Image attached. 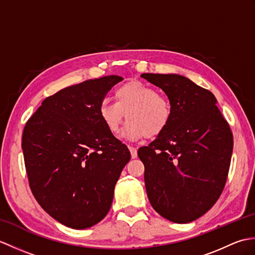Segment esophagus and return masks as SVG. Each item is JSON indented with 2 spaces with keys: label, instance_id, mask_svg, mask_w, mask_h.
Returning a JSON list of instances; mask_svg holds the SVG:
<instances>
[{
  "label": "esophagus",
  "instance_id": "34e87169",
  "mask_svg": "<svg viewBox=\"0 0 255 255\" xmlns=\"http://www.w3.org/2000/svg\"><path fill=\"white\" fill-rule=\"evenodd\" d=\"M129 151H130V154H131V158L132 159H136L137 158V149L134 147H131V145H129Z\"/></svg>",
  "mask_w": 255,
  "mask_h": 255
}]
</instances>
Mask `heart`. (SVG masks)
<instances>
[{
  "mask_svg": "<svg viewBox=\"0 0 255 255\" xmlns=\"http://www.w3.org/2000/svg\"><path fill=\"white\" fill-rule=\"evenodd\" d=\"M126 114L128 121L122 137L129 141L158 136L171 121L172 108L166 97L158 94L153 86L130 81L115 91V102L103 100L99 116L107 130L117 133Z\"/></svg>",
  "mask_w": 255,
  "mask_h": 255,
  "instance_id": "heart-1",
  "label": "heart"
}]
</instances>
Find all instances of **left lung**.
Masks as SVG:
<instances>
[{
  "mask_svg": "<svg viewBox=\"0 0 255 255\" xmlns=\"http://www.w3.org/2000/svg\"><path fill=\"white\" fill-rule=\"evenodd\" d=\"M170 101L164 131L138 150L150 204L165 219L187 224L202 217L223 193L234 138L215 95L180 74L143 73Z\"/></svg>",
  "mask_w": 255,
  "mask_h": 255,
  "instance_id": "left-lung-1",
  "label": "left lung"
}]
</instances>
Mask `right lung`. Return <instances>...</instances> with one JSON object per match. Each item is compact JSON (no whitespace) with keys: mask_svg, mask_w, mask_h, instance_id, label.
<instances>
[{"mask_svg":"<svg viewBox=\"0 0 255 255\" xmlns=\"http://www.w3.org/2000/svg\"><path fill=\"white\" fill-rule=\"evenodd\" d=\"M122 80L108 75L60 90L44 100L24 128L31 192L47 214L69 228H90L105 217L130 160L128 148L99 116L101 102Z\"/></svg>","mask_w":255,"mask_h":255,"instance_id":"add662e5","label":"right lung"}]
</instances>
